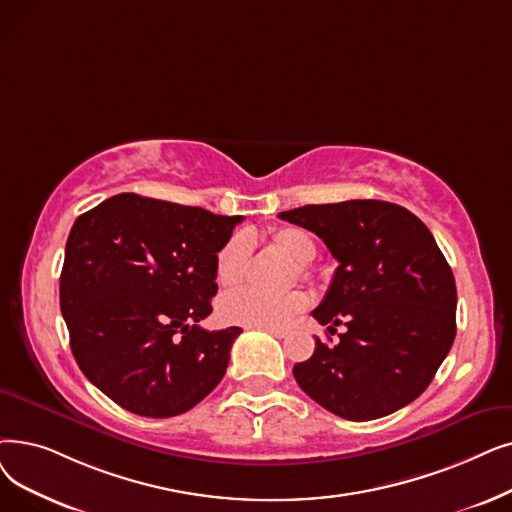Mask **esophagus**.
Wrapping results in <instances>:
<instances>
[{
    "label": "esophagus",
    "mask_w": 512,
    "mask_h": 512,
    "mask_svg": "<svg viewBox=\"0 0 512 512\" xmlns=\"http://www.w3.org/2000/svg\"><path fill=\"white\" fill-rule=\"evenodd\" d=\"M268 332H270V335L278 337V339H284V337L288 335V332H286V330H278V328H268Z\"/></svg>",
    "instance_id": "obj_1"
}]
</instances>
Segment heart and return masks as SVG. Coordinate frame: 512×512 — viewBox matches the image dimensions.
<instances>
[{
  "mask_svg": "<svg viewBox=\"0 0 512 512\" xmlns=\"http://www.w3.org/2000/svg\"><path fill=\"white\" fill-rule=\"evenodd\" d=\"M274 247L291 259L305 274V265L314 261L318 249L316 242L305 230L282 226L272 232ZM253 255V236L249 232H236L230 236L215 257L217 282L226 288L238 286L249 272ZM307 307V295L291 291L286 295H263L255 288H242L221 297L217 314L226 324L247 328H282Z\"/></svg>",
  "mask_w": 512,
  "mask_h": 512,
  "instance_id": "obj_1",
  "label": "heart"
}]
</instances>
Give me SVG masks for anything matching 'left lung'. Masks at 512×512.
I'll use <instances>...</instances> for the list:
<instances>
[{
  "label": "left lung",
  "instance_id": "obj_1",
  "mask_svg": "<svg viewBox=\"0 0 512 512\" xmlns=\"http://www.w3.org/2000/svg\"><path fill=\"white\" fill-rule=\"evenodd\" d=\"M324 240L339 261L320 324H345L339 343L316 339L295 364L299 387L347 420L387 416L429 387L456 337V282L429 228L385 201L305 205L278 215Z\"/></svg>",
  "mask_w": 512,
  "mask_h": 512
}]
</instances>
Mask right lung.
I'll list each match as a JSON object with an SVG mask.
<instances>
[{
  "label": "right lung",
  "mask_w": 512,
  "mask_h": 512,
  "mask_svg": "<svg viewBox=\"0 0 512 512\" xmlns=\"http://www.w3.org/2000/svg\"><path fill=\"white\" fill-rule=\"evenodd\" d=\"M242 217L131 192L79 215L60 309L81 372L121 408L184 414L224 379L242 328L205 330L215 257Z\"/></svg>",
  "instance_id": "1"
}]
</instances>
